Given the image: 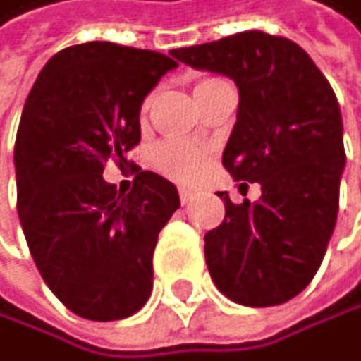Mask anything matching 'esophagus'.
<instances>
[{"label":"esophagus","instance_id":"1","mask_svg":"<svg viewBox=\"0 0 361 361\" xmlns=\"http://www.w3.org/2000/svg\"><path fill=\"white\" fill-rule=\"evenodd\" d=\"M193 197H195V190H190L186 186H179V200H182V204H188Z\"/></svg>","mask_w":361,"mask_h":361}]
</instances>
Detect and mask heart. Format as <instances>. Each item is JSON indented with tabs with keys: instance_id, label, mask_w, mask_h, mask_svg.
<instances>
[{
	"instance_id": "heart-1",
	"label": "heart",
	"mask_w": 361,
	"mask_h": 361,
	"mask_svg": "<svg viewBox=\"0 0 361 361\" xmlns=\"http://www.w3.org/2000/svg\"><path fill=\"white\" fill-rule=\"evenodd\" d=\"M218 82V78H207V80H200L195 85V94H200L202 90H207L209 85ZM152 103V96L148 94L143 98L141 103V116H145V112L150 109ZM154 166L157 171L161 175L175 179V182H182V184H190L207 171L209 166V150L202 148L197 143H190V141H164L157 145L154 150Z\"/></svg>"
}]
</instances>
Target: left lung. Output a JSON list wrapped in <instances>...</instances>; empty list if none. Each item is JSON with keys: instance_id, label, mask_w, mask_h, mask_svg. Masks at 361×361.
Instances as JSON below:
<instances>
[{"instance_id": "8db88e82", "label": "left lung", "mask_w": 361, "mask_h": 361, "mask_svg": "<svg viewBox=\"0 0 361 361\" xmlns=\"http://www.w3.org/2000/svg\"><path fill=\"white\" fill-rule=\"evenodd\" d=\"M173 56L233 78L240 103L222 166L263 193L254 204L220 193L224 220L204 235L209 274L235 303H286L317 274L337 222L346 164L337 96L310 56L281 35L243 31Z\"/></svg>"}]
</instances>
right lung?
I'll use <instances>...</instances> for the list:
<instances>
[{"label":"right lung","mask_w":361,"mask_h":361,"mask_svg":"<svg viewBox=\"0 0 361 361\" xmlns=\"http://www.w3.org/2000/svg\"><path fill=\"white\" fill-rule=\"evenodd\" d=\"M177 60L148 49L85 42L39 71L17 128V213L49 290L73 314L116 322L152 292V254L179 209L177 188L137 171L130 193L103 179L139 145L145 94Z\"/></svg>","instance_id":"1"}]
</instances>
